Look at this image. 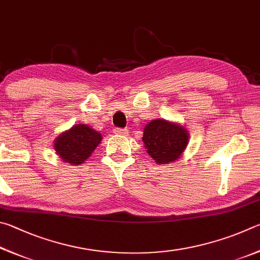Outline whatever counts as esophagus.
I'll return each mask as SVG.
<instances>
[{
  "instance_id": "esophagus-1",
  "label": "esophagus",
  "mask_w": 260,
  "mask_h": 260,
  "mask_svg": "<svg viewBox=\"0 0 260 260\" xmlns=\"http://www.w3.org/2000/svg\"><path fill=\"white\" fill-rule=\"evenodd\" d=\"M113 133L115 134V135H118V136H125V135H127V129H122V127H115Z\"/></svg>"
}]
</instances>
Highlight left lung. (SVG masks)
Instances as JSON below:
<instances>
[{
  "instance_id": "1",
  "label": "left lung",
  "mask_w": 260,
  "mask_h": 260,
  "mask_svg": "<svg viewBox=\"0 0 260 260\" xmlns=\"http://www.w3.org/2000/svg\"><path fill=\"white\" fill-rule=\"evenodd\" d=\"M188 140V130L184 125L165 118L152 120L144 127V147L157 165L176 162L183 155Z\"/></svg>"
}]
</instances>
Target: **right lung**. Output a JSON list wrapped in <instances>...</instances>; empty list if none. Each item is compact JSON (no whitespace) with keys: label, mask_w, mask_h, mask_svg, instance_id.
Instances as JSON below:
<instances>
[{"label":"right lung","mask_w":260,"mask_h":260,"mask_svg":"<svg viewBox=\"0 0 260 260\" xmlns=\"http://www.w3.org/2000/svg\"><path fill=\"white\" fill-rule=\"evenodd\" d=\"M103 136L86 124H75L54 139L53 148L57 155L65 163L80 166L91 156Z\"/></svg>","instance_id":"1"}]
</instances>
